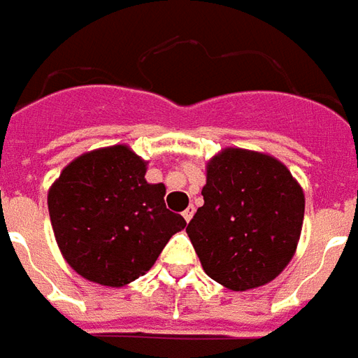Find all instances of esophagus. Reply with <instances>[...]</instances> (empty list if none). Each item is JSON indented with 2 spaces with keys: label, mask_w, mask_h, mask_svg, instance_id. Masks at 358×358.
Returning a JSON list of instances; mask_svg holds the SVG:
<instances>
[{
  "label": "esophagus",
  "mask_w": 358,
  "mask_h": 358,
  "mask_svg": "<svg viewBox=\"0 0 358 358\" xmlns=\"http://www.w3.org/2000/svg\"><path fill=\"white\" fill-rule=\"evenodd\" d=\"M194 213H195V207L194 205H189V207H187V209L182 213V217L186 218V222H189V220H192V217H194Z\"/></svg>",
  "instance_id": "obj_1"
}]
</instances>
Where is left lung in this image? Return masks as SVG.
I'll return each mask as SVG.
<instances>
[{
  "instance_id": "1",
  "label": "left lung",
  "mask_w": 358,
  "mask_h": 358,
  "mask_svg": "<svg viewBox=\"0 0 358 358\" xmlns=\"http://www.w3.org/2000/svg\"><path fill=\"white\" fill-rule=\"evenodd\" d=\"M203 207L186 232L203 270L234 292H248L292 261L305 217V195L278 159L228 148L207 163Z\"/></svg>"
}]
</instances>
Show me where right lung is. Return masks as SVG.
I'll return each instance as SVG.
<instances>
[{"mask_svg":"<svg viewBox=\"0 0 358 358\" xmlns=\"http://www.w3.org/2000/svg\"><path fill=\"white\" fill-rule=\"evenodd\" d=\"M148 163L128 145L84 153L48 194L55 240L82 278L120 287L143 276L186 220L166 209L163 184H148Z\"/></svg>","mask_w":358,"mask_h":358,"instance_id":"1","label":"right lung"}]
</instances>
